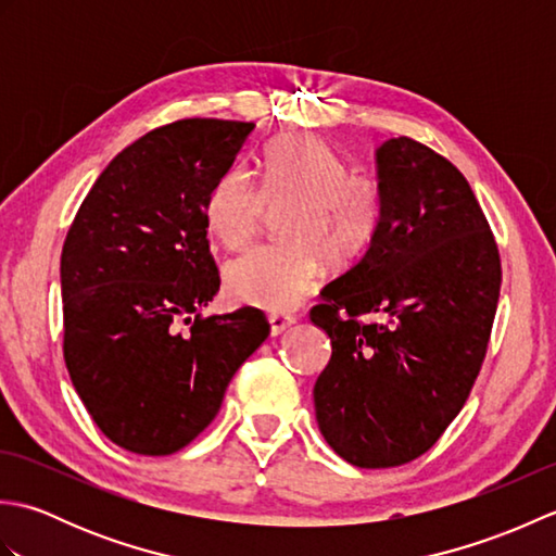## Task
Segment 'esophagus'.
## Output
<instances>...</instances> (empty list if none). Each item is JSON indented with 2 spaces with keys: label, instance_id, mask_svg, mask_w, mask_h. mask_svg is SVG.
<instances>
[{
  "label": "esophagus",
  "instance_id": "esophagus-1",
  "mask_svg": "<svg viewBox=\"0 0 556 556\" xmlns=\"http://www.w3.org/2000/svg\"><path fill=\"white\" fill-rule=\"evenodd\" d=\"M267 323H269L271 337H277V334H281V332H287V329H289L293 323H296V317L289 315V313H271V315L267 317Z\"/></svg>",
  "mask_w": 556,
  "mask_h": 556
}]
</instances>
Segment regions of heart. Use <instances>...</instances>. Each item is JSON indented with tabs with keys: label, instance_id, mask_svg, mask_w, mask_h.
<instances>
[{
	"label": "heart",
	"instance_id": "1",
	"mask_svg": "<svg viewBox=\"0 0 556 556\" xmlns=\"http://www.w3.org/2000/svg\"><path fill=\"white\" fill-rule=\"evenodd\" d=\"M384 186L368 169H349L339 152L315 136L281 138L265 152L260 186L233 167L207 198V222L229 251H243L257 236L265 207L287 210L279 219L289 243L260 245L233 260L224 285L236 301L287 311L317 285L323 263L358 265L380 236Z\"/></svg>",
	"mask_w": 556,
	"mask_h": 556
}]
</instances>
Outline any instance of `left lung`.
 Wrapping results in <instances>:
<instances>
[{
    "label": "left lung",
    "instance_id": "1",
    "mask_svg": "<svg viewBox=\"0 0 556 556\" xmlns=\"http://www.w3.org/2000/svg\"><path fill=\"white\" fill-rule=\"evenodd\" d=\"M377 179L380 236L311 311L332 341L315 418L358 468L408 464L440 440L485 361L502 287L490 224L452 162L389 138L377 148Z\"/></svg>",
    "mask_w": 556,
    "mask_h": 556
}]
</instances>
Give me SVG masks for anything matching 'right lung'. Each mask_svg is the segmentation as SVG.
<instances>
[{"instance_id": "obj_1", "label": "right lung", "mask_w": 556, "mask_h": 556, "mask_svg": "<svg viewBox=\"0 0 556 556\" xmlns=\"http://www.w3.org/2000/svg\"><path fill=\"white\" fill-rule=\"evenodd\" d=\"M255 124L179 119L116 155L62 251L64 361L104 437L167 456L215 420L269 325L257 311L203 317L219 291L207 198Z\"/></svg>"}]
</instances>
